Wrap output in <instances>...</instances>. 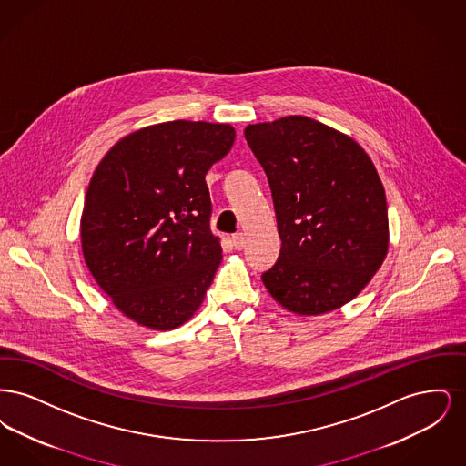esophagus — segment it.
Returning <instances> with one entry per match:
<instances>
[{
  "mask_svg": "<svg viewBox=\"0 0 466 466\" xmlns=\"http://www.w3.org/2000/svg\"><path fill=\"white\" fill-rule=\"evenodd\" d=\"M232 244H234V248H236L238 251L243 249L244 246H246V238H244L243 232H238V234L232 236Z\"/></svg>",
  "mask_w": 466,
  "mask_h": 466,
  "instance_id": "34e87169",
  "label": "esophagus"
}]
</instances>
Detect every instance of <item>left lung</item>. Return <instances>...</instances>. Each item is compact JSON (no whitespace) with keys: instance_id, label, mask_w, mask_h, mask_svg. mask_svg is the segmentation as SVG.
<instances>
[{"instance_id":"obj_1","label":"left lung","mask_w":466,"mask_h":466,"mask_svg":"<svg viewBox=\"0 0 466 466\" xmlns=\"http://www.w3.org/2000/svg\"><path fill=\"white\" fill-rule=\"evenodd\" d=\"M244 137L266 171L281 238L278 262L262 274L267 291L300 316L342 308L388 253L374 162L348 134L302 115L249 124Z\"/></svg>"}]
</instances>
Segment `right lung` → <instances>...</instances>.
Instances as JSON below:
<instances>
[{
  "label": "right lung",
  "instance_id": "1",
  "mask_svg": "<svg viewBox=\"0 0 466 466\" xmlns=\"http://www.w3.org/2000/svg\"><path fill=\"white\" fill-rule=\"evenodd\" d=\"M234 139L230 124L162 122L116 141L90 177L84 258L137 325L166 332L199 309L222 262L204 177Z\"/></svg>",
  "mask_w": 466,
  "mask_h": 466
}]
</instances>
